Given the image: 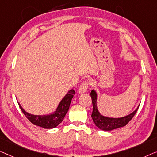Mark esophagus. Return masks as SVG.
<instances>
[{
  "mask_svg": "<svg viewBox=\"0 0 157 157\" xmlns=\"http://www.w3.org/2000/svg\"><path fill=\"white\" fill-rule=\"evenodd\" d=\"M89 85H90L89 81L88 80L84 81L81 84L80 87H79V93H84V92H85L86 91H87L88 89V87H89Z\"/></svg>",
  "mask_w": 157,
  "mask_h": 157,
  "instance_id": "34e87169",
  "label": "esophagus"
}]
</instances>
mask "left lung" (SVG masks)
<instances>
[{"label": "left lung", "mask_w": 157, "mask_h": 157, "mask_svg": "<svg viewBox=\"0 0 157 157\" xmlns=\"http://www.w3.org/2000/svg\"><path fill=\"white\" fill-rule=\"evenodd\" d=\"M90 96L92 98V106H93V110L92 113V118L93 120L94 123L99 129L105 131H111V130L117 129V128L122 127L124 126L127 125L130 120L133 118L135 115L136 112H137L139 107L135 111L132 112L129 115L124 117L121 118H109L107 117L101 115L99 112L98 107H97V94L94 90H92Z\"/></svg>", "instance_id": "8db88e82"}]
</instances>
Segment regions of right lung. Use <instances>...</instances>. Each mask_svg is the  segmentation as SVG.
<instances>
[{"mask_svg":"<svg viewBox=\"0 0 157 157\" xmlns=\"http://www.w3.org/2000/svg\"><path fill=\"white\" fill-rule=\"evenodd\" d=\"M75 94V90H71L66 94V95L64 97V98L62 100L60 103L59 104L56 111L53 112L51 114H48V115L40 116V115H33L28 112H26L23 109V107L20 105L18 103L19 107L23 112V113L25 114V116L28 118V120L30 121L32 124L35 125L39 126L45 129H52V128L56 127L59 124L63 122L65 114L69 109L70 102L72 98Z\"/></svg>","mask_w":157,"mask_h":157,"instance_id":"add662e5","label":"right lung"}]
</instances>
